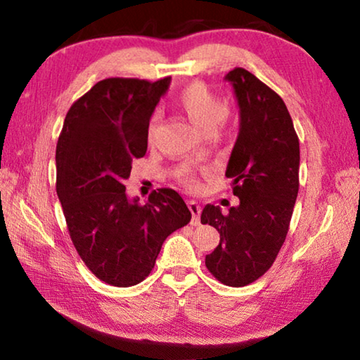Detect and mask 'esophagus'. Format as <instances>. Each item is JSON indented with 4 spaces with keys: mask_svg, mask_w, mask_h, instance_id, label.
I'll return each mask as SVG.
<instances>
[{
    "mask_svg": "<svg viewBox=\"0 0 360 360\" xmlns=\"http://www.w3.org/2000/svg\"><path fill=\"white\" fill-rule=\"evenodd\" d=\"M188 210L192 212V225H198L200 224V212H202V208H200V205L197 202H188Z\"/></svg>",
    "mask_w": 360,
    "mask_h": 360,
    "instance_id": "esophagus-1",
    "label": "esophagus"
}]
</instances>
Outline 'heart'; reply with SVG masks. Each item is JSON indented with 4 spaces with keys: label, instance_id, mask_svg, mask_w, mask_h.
<instances>
[{
    "label": "heart",
    "instance_id": "1",
    "mask_svg": "<svg viewBox=\"0 0 360 360\" xmlns=\"http://www.w3.org/2000/svg\"><path fill=\"white\" fill-rule=\"evenodd\" d=\"M178 106L187 119L192 122L195 129L202 135L206 133H214L217 127L225 117V108L222 101L206 87L203 82H192L186 85L178 95ZM158 129V115H154L148 125V141L154 143ZM181 178L187 186H193V178L188 167L181 168Z\"/></svg>",
    "mask_w": 360,
    "mask_h": 360
}]
</instances>
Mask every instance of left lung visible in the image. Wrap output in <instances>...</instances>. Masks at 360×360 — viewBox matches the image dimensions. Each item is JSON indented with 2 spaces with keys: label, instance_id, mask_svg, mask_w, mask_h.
<instances>
[{
  "label": "left lung",
  "instance_id": "1",
  "mask_svg": "<svg viewBox=\"0 0 360 360\" xmlns=\"http://www.w3.org/2000/svg\"><path fill=\"white\" fill-rule=\"evenodd\" d=\"M225 81L240 108V131L225 169L238 205L222 212L206 205L202 224L221 241L205 264L225 285L243 288L273 265L288 235L298 193L300 146L281 96L243 68Z\"/></svg>",
  "mask_w": 360,
  "mask_h": 360
}]
</instances>
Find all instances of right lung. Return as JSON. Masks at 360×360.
<instances>
[{
	"label": "right lung",
	"mask_w": 360,
	"mask_h": 360,
	"mask_svg": "<svg viewBox=\"0 0 360 360\" xmlns=\"http://www.w3.org/2000/svg\"><path fill=\"white\" fill-rule=\"evenodd\" d=\"M172 77H109L66 114L57 143V195L72 245L94 275L115 288L149 276L163 241L191 222L173 188L148 202L129 198L124 181L148 150V125Z\"/></svg>",
	"instance_id": "obj_1"
}]
</instances>
